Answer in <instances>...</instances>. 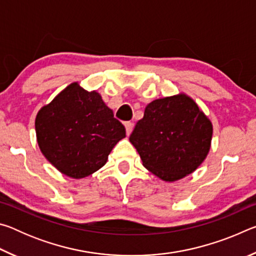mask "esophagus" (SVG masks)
<instances>
[{
  "label": "esophagus",
  "mask_w": 256,
  "mask_h": 256,
  "mask_svg": "<svg viewBox=\"0 0 256 256\" xmlns=\"http://www.w3.org/2000/svg\"><path fill=\"white\" fill-rule=\"evenodd\" d=\"M124 126H125V130H126V134H128V136H130V134H131V132H132V130H133L134 124L132 122H125Z\"/></svg>",
  "instance_id": "obj_1"
}]
</instances>
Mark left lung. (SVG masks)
<instances>
[{"label":"left lung","instance_id":"obj_1","mask_svg":"<svg viewBox=\"0 0 256 256\" xmlns=\"http://www.w3.org/2000/svg\"><path fill=\"white\" fill-rule=\"evenodd\" d=\"M212 123L196 102L185 94L148 104L130 142L144 166L164 182L192 174L206 158Z\"/></svg>","mask_w":256,"mask_h":256}]
</instances>
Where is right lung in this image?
I'll return each mask as SVG.
<instances>
[{
	"label": "right lung",
	"instance_id": "obj_1",
	"mask_svg": "<svg viewBox=\"0 0 256 256\" xmlns=\"http://www.w3.org/2000/svg\"><path fill=\"white\" fill-rule=\"evenodd\" d=\"M42 154L62 174L84 178L104 166L125 128L97 92L78 82L40 108L34 120Z\"/></svg>",
	"mask_w": 256,
	"mask_h": 256
}]
</instances>
